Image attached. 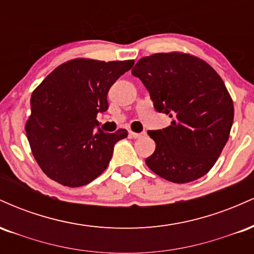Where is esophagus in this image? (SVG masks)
Returning <instances> with one entry per match:
<instances>
[{
  "label": "esophagus",
  "mask_w": 254,
  "mask_h": 254,
  "mask_svg": "<svg viewBox=\"0 0 254 254\" xmlns=\"http://www.w3.org/2000/svg\"><path fill=\"white\" fill-rule=\"evenodd\" d=\"M143 135H144L143 132H132V131H130V136L132 137V138H139V137Z\"/></svg>",
  "instance_id": "1"
}]
</instances>
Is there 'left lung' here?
I'll use <instances>...</instances> for the list:
<instances>
[{
  "label": "left lung",
  "mask_w": 254,
  "mask_h": 254,
  "mask_svg": "<svg viewBox=\"0 0 254 254\" xmlns=\"http://www.w3.org/2000/svg\"><path fill=\"white\" fill-rule=\"evenodd\" d=\"M154 109L172 118L170 127L149 130L155 151L145 159L154 173L185 184L205 176L228 141L234 106L222 78L199 58L170 52L143 57L132 69Z\"/></svg>",
  "instance_id": "1"
}]
</instances>
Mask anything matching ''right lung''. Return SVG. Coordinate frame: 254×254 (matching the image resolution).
Masks as SVG:
<instances>
[{
  "mask_svg": "<svg viewBox=\"0 0 254 254\" xmlns=\"http://www.w3.org/2000/svg\"><path fill=\"white\" fill-rule=\"evenodd\" d=\"M133 61L72 60L57 66L31 97L26 135L34 159L50 179L69 188L87 185L106 170L125 129L99 127L107 93Z\"/></svg>",
  "mask_w": 254,
  "mask_h": 254,
  "instance_id": "right-lung-1",
  "label": "right lung"
}]
</instances>
